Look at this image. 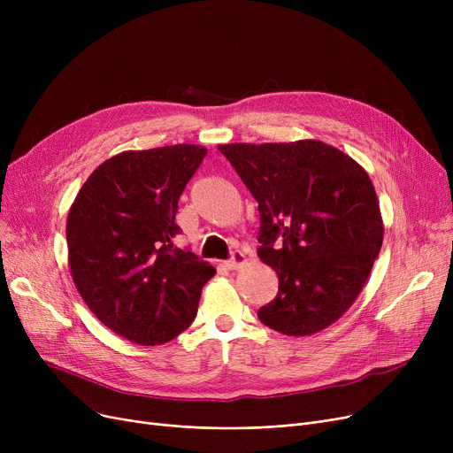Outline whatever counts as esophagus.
<instances>
[{"label": "esophagus", "instance_id": "obj_1", "mask_svg": "<svg viewBox=\"0 0 453 453\" xmlns=\"http://www.w3.org/2000/svg\"><path fill=\"white\" fill-rule=\"evenodd\" d=\"M246 263V255L241 251V250H234L231 253V258L226 260V268L229 270H236L239 266H242Z\"/></svg>", "mask_w": 453, "mask_h": 453}]
</instances>
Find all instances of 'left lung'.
I'll return each mask as SVG.
<instances>
[{
  "label": "left lung",
  "instance_id": "obj_1",
  "mask_svg": "<svg viewBox=\"0 0 453 453\" xmlns=\"http://www.w3.org/2000/svg\"><path fill=\"white\" fill-rule=\"evenodd\" d=\"M258 203V257L279 292L257 312L287 336H311L340 319L362 292L382 248L371 178L321 141L220 145Z\"/></svg>",
  "mask_w": 453,
  "mask_h": 453
}]
</instances>
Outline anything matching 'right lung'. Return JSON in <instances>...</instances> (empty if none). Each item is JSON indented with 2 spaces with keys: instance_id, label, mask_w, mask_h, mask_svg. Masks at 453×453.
<instances>
[{
  "instance_id": "obj_1",
  "label": "right lung",
  "mask_w": 453,
  "mask_h": 453,
  "mask_svg": "<svg viewBox=\"0 0 453 453\" xmlns=\"http://www.w3.org/2000/svg\"><path fill=\"white\" fill-rule=\"evenodd\" d=\"M207 149L121 152L91 173L67 214L69 270L89 311L139 345L174 340L196 318L217 273L173 246L178 202Z\"/></svg>"
}]
</instances>
